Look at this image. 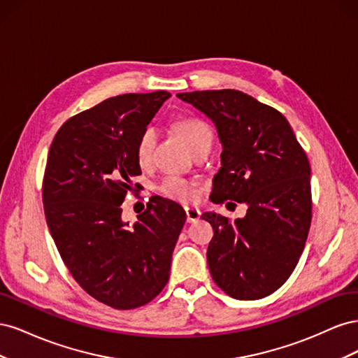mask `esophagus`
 Returning <instances> with one entry per match:
<instances>
[{"instance_id": "esophagus-1", "label": "esophagus", "mask_w": 358, "mask_h": 358, "mask_svg": "<svg viewBox=\"0 0 358 358\" xmlns=\"http://www.w3.org/2000/svg\"><path fill=\"white\" fill-rule=\"evenodd\" d=\"M185 213H187V221L191 222H196L200 218V210L199 209H194V208H185Z\"/></svg>"}]
</instances>
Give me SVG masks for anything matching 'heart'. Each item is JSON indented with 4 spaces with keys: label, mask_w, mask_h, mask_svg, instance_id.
Returning a JSON list of instances; mask_svg holds the SVG:
<instances>
[{
    "label": "heart",
    "mask_w": 358,
    "mask_h": 358,
    "mask_svg": "<svg viewBox=\"0 0 358 358\" xmlns=\"http://www.w3.org/2000/svg\"><path fill=\"white\" fill-rule=\"evenodd\" d=\"M176 128L191 150L196 149L203 142H208V140L212 142V129L208 124L201 121V119H196V117L182 119V121L176 124ZM155 143H157L155 128L152 127L145 128L136 145V157L140 164H146V162H149L150 157H152ZM158 189L169 199L178 200L182 203H189L197 199L196 185H194L192 182L175 175H170L162 179Z\"/></svg>",
    "instance_id": "1"
}]
</instances>
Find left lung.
Returning a JSON list of instances; mask_svg holds the SVG:
<instances>
[{
	"instance_id": "obj_1",
	"label": "left lung",
	"mask_w": 358,
	"mask_h": 358,
	"mask_svg": "<svg viewBox=\"0 0 358 358\" xmlns=\"http://www.w3.org/2000/svg\"><path fill=\"white\" fill-rule=\"evenodd\" d=\"M178 99L210 117L221 140L210 200L248 206L234 221L216 212L201 215L213 227L210 275L237 300L263 299L285 284L308 239L309 159L285 116L251 95L220 90L182 92Z\"/></svg>"
}]
</instances>
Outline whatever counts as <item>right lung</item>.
<instances>
[{"mask_svg": "<svg viewBox=\"0 0 358 358\" xmlns=\"http://www.w3.org/2000/svg\"><path fill=\"white\" fill-rule=\"evenodd\" d=\"M170 92L107 99L62 124L50 145L43 208L64 264L90 296L115 309H134L169 282L171 254L187 213L175 201L150 200L134 225L121 204L140 188V134Z\"/></svg>", "mask_w": 358, "mask_h": 358, "instance_id": "obj_1", "label": "right lung"}]
</instances>
